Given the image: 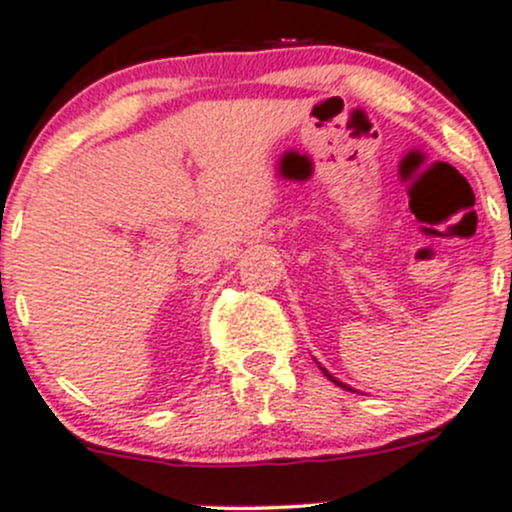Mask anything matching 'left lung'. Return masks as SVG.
<instances>
[{
  "label": "left lung",
  "instance_id": "1",
  "mask_svg": "<svg viewBox=\"0 0 512 512\" xmlns=\"http://www.w3.org/2000/svg\"><path fill=\"white\" fill-rule=\"evenodd\" d=\"M319 369H322V371H324V376H327V379H329V381H334V384H337V386H342V389H347V391H354V389H352V386H347V384H342V381H339V379H334V376H332V374H329V371H327V369H324V366H319Z\"/></svg>",
  "mask_w": 512,
  "mask_h": 512
}]
</instances>
